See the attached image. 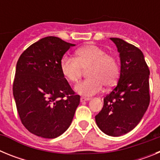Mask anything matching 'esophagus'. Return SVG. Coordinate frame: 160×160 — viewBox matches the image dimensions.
<instances>
[{"label":"esophagus","mask_w":160,"mask_h":160,"mask_svg":"<svg viewBox=\"0 0 160 160\" xmlns=\"http://www.w3.org/2000/svg\"><path fill=\"white\" fill-rule=\"evenodd\" d=\"M90 98H86V97H81L80 98V101L81 102H87V101H90Z\"/></svg>","instance_id":"1"}]
</instances>
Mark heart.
<instances>
[{
  "mask_svg": "<svg viewBox=\"0 0 160 160\" xmlns=\"http://www.w3.org/2000/svg\"><path fill=\"white\" fill-rule=\"evenodd\" d=\"M61 71L68 82L78 81L83 70H87L89 79L75 87V91L84 96L99 93L103 85L111 87L116 83L119 75V65L115 58L95 45H87L76 51V58L65 56L61 61Z\"/></svg>",
  "mask_w": 160,
  "mask_h": 160,
  "instance_id": "obj_1",
  "label": "heart"
}]
</instances>
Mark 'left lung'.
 I'll list each match as a JSON object with an SVG mask.
<instances>
[{
	"mask_svg": "<svg viewBox=\"0 0 160 160\" xmlns=\"http://www.w3.org/2000/svg\"><path fill=\"white\" fill-rule=\"evenodd\" d=\"M110 39L119 53L120 76L116 87L104 98L95 121L106 135L118 137L132 131L148 110L150 70L138 48L121 38Z\"/></svg>",
	"mask_w": 160,
	"mask_h": 160,
	"instance_id": "8db88e82",
	"label": "left lung"
}]
</instances>
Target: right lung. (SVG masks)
<instances>
[{
  "label": "right lung",
  "mask_w": 160,
  "mask_h": 160,
  "mask_svg": "<svg viewBox=\"0 0 160 160\" xmlns=\"http://www.w3.org/2000/svg\"><path fill=\"white\" fill-rule=\"evenodd\" d=\"M74 44L46 37L20 56L12 91L20 118L33 135L54 138L69 128L80 96L61 71L63 55Z\"/></svg>",
  "instance_id": "1"
}]
</instances>
